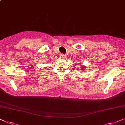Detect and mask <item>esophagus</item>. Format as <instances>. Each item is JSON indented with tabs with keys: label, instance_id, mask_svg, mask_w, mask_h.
Returning <instances> with one entry per match:
<instances>
[{
	"label": "esophagus",
	"instance_id": "1",
	"mask_svg": "<svg viewBox=\"0 0 125 125\" xmlns=\"http://www.w3.org/2000/svg\"><path fill=\"white\" fill-rule=\"evenodd\" d=\"M60 57H61V58H65V55H63V54H61L60 55Z\"/></svg>",
	"mask_w": 125,
	"mask_h": 125
}]
</instances>
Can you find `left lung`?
Wrapping results in <instances>:
<instances>
[{
    "instance_id": "1",
    "label": "left lung",
    "mask_w": 125,
    "mask_h": 125,
    "mask_svg": "<svg viewBox=\"0 0 125 125\" xmlns=\"http://www.w3.org/2000/svg\"><path fill=\"white\" fill-rule=\"evenodd\" d=\"M84 69H83V68H82V70H84Z\"/></svg>"
}]
</instances>
